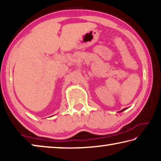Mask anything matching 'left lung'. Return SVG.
Segmentation results:
<instances>
[{"label":"left lung","mask_w":161,"mask_h":161,"mask_svg":"<svg viewBox=\"0 0 161 161\" xmlns=\"http://www.w3.org/2000/svg\"><path fill=\"white\" fill-rule=\"evenodd\" d=\"M126 108H124V109H122L121 111H119V113H121V112H122V111H124V110H126Z\"/></svg>","instance_id":"obj_1"}]
</instances>
